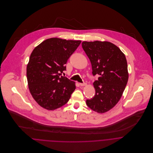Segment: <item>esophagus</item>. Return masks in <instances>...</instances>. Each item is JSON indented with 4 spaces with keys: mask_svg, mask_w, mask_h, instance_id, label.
Returning <instances> with one entry per match:
<instances>
[{
    "mask_svg": "<svg viewBox=\"0 0 153 153\" xmlns=\"http://www.w3.org/2000/svg\"><path fill=\"white\" fill-rule=\"evenodd\" d=\"M79 85L81 86V87H84V86L87 85V84H85V83H79Z\"/></svg>",
    "mask_w": 153,
    "mask_h": 153,
    "instance_id": "1",
    "label": "esophagus"
}]
</instances>
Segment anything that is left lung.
<instances>
[{
	"label": "left lung",
	"instance_id": "obj_1",
	"mask_svg": "<svg viewBox=\"0 0 153 153\" xmlns=\"http://www.w3.org/2000/svg\"><path fill=\"white\" fill-rule=\"evenodd\" d=\"M82 46L91 61L92 74L99 76L93 83L95 95L86 101L87 105L98 113L106 112L118 102L127 84L126 56L118 46L107 41H84Z\"/></svg>",
	"mask_w": 153,
	"mask_h": 153
}]
</instances>
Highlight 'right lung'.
I'll return each instance as SVG.
<instances>
[{
	"label": "right lung",
	"mask_w": 153,
	"mask_h": 153,
	"mask_svg": "<svg viewBox=\"0 0 153 153\" xmlns=\"http://www.w3.org/2000/svg\"><path fill=\"white\" fill-rule=\"evenodd\" d=\"M81 41L52 38L35 48L26 67L29 91L42 108L54 110L66 104L75 89V82L61 76Z\"/></svg>",
	"instance_id": "right-lung-1"
}]
</instances>
